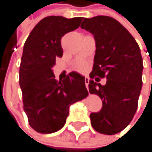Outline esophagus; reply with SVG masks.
<instances>
[{
	"label": "esophagus",
	"mask_w": 152,
	"mask_h": 152,
	"mask_svg": "<svg viewBox=\"0 0 152 152\" xmlns=\"http://www.w3.org/2000/svg\"><path fill=\"white\" fill-rule=\"evenodd\" d=\"M85 84H86V88H88V84H89V77H86V78H85Z\"/></svg>",
	"instance_id": "obj_1"
}]
</instances>
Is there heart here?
<instances>
[{
    "label": "heart",
    "mask_w": 152,
    "mask_h": 152,
    "mask_svg": "<svg viewBox=\"0 0 152 152\" xmlns=\"http://www.w3.org/2000/svg\"><path fill=\"white\" fill-rule=\"evenodd\" d=\"M77 68L79 71H85L86 69V64H84V63H81V64H79V65L77 66Z\"/></svg>",
    "instance_id": "obj_1"
}]
</instances>
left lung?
Masks as SVG:
<instances>
[{"label": "left lung", "mask_w": 152, "mask_h": 152, "mask_svg": "<svg viewBox=\"0 0 152 152\" xmlns=\"http://www.w3.org/2000/svg\"><path fill=\"white\" fill-rule=\"evenodd\" d=\"M81 28L95 38L96 55L88 87L103 104L100 111L90 114L91 125L99 133L113 135L123 130L136 113L142 86L140 49L127 29L112 17L86 18ZM103 77L107 78L106 85L96 83Z\"/></svg>", "instance_id": "1"}]
</instances>
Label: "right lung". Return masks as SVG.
Here are the masks:
<instances>
[{
	"mask_svg": "<svg viewBox=\"0 0 152 152\" xmlns=\"http://www.w3.org/2000/svg\"><path fill=\"white\" fill-rule=\"evenodd\" d=\"M82 20V17H45L25 41L19 83L29 125L39 133L61 129L66 124L69 107L88 95L83 75L71 72L58 81L52 70L56 58L63 56L62 36L77 29Z\"/></svg>",
	"mask_w": 152,
	"mask_h": 152,
	"instance_id": "add662e5",
	"label": "right lung"
}]
</instances>
